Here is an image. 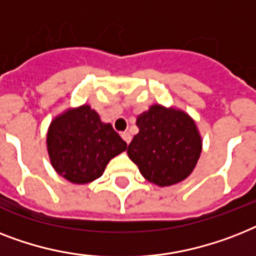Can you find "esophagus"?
Segmentation results:
<instances>
[{
    "instance_id": "1",
    "label": "esophagus",
    "mask_w": 256,
    "mask_h": 256,
    "mask_svg": "<svg viewBox=\"0 0 256 256\" xmlns=\"http://www.w3.org/2000/svg\"><path fill=\"white\" fill-rule=\"evenodd\" d=\"M121 136H122V139H124V142L128 143H128H130V142H132V135L128 134V132H122Z\"/></svg>"
}]
</instances>
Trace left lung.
<instances>
[{
    "label": "left lung",
    "instance_id": "left-lung-1",
    "mask_svg": "<svg viewBox=\"0 0 256 256\" xmlns=\"http://www.w3.org/2000/svg\"><path fill=\"white\" fill-rule=\"evenodd\" d=\"M139 132L128 144V155L150 182L171 186L184 182L202 151L197 124L188 113L154 104L136 118Z\"/></svg>",
    "mask_w": 256,
    "mask_h": 256
}]
</instances>
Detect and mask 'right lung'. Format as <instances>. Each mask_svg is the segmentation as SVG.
Here are the masks:
<instances>
[{
	"instance_id": "right-lung-1",
	"label": "right lung",
	"mask_w": 256,
	"mask_h": 256,
	"mask_svg": "<svg viewBox=\"0 0 256 256\" xmlns=\"http://www.w3.org/2000/svg\"><path fill=\"white\" fill-rule=\"evenodd\" d=\"M128 144L90 105L68 108L48 126L47 151L58 175L74 184H88L102 176L108 163Z\"/></svg>"
}]
</instances>
